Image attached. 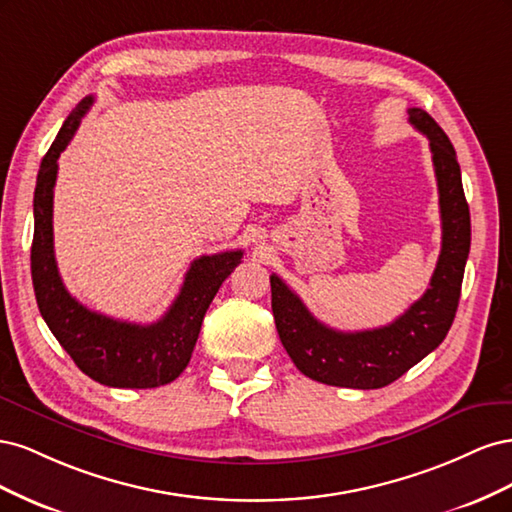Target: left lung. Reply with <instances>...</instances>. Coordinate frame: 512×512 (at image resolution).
Instances as JSON below:
<instances>
[{"label": "left lung", "mask_w": 512, "mask_h": 512, "mask_svg": "<svg viewBox=\"0 0 512 512\" xmlns=\"http://www.w3.org/2000/svg\"><path fill=\"white\" fill-rule=\"evenodd\" d=\"M408 115L429 138L442 215V250L423 297L386 327L344 333L316 320L297 294L271 275V307L282 344L301 374L322 384L382 389L436 350L455 320L470 254V209L461 168L438 123L423 108H408Z\"/></svg>", "instance_id": "1"}]
</instances>
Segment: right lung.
<instances>
[{"label": "right lung", "instance_id": "obj_1", "mask_svg": "<svg viewBox=\"0 0 512 512\" xmlns=\"http://www.w3.org/2000/svg\"><path fill=\"white\" fill-rule=\"evenodd\" d=\"M94 104L87 96L68 115L42 158L34 192L32 280L38 309L51 333L83 374L115 389H156L188 367L200 324L243 252L196 258L168 312L153 324H134L91 312L61 282L53 250V188L59 153L68 147L81 119Z\"/></svg>", "mask_w": 512, "mask_h": 512}]
</instances>
